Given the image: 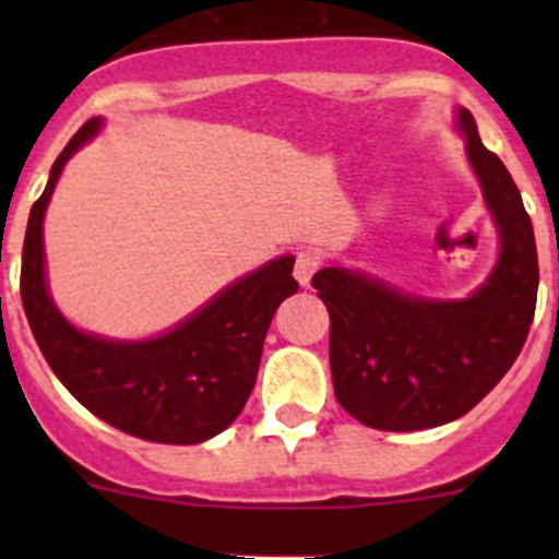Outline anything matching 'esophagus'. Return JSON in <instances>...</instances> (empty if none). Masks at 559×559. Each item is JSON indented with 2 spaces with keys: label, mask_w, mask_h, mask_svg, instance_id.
I'll list each match as a JSON object with an SVG mask.
<instances>
[{
  "label": "esophagus",
  "mask_w": 559,
  "mask_h": 559,
  "mask_svg": "<svg viewBox=\"0 0 559 559\" xmlns=\"http://www.w3.org/2000/svg\"><path fill=\"white\" fill-rule=\"evenodd\" d=\"M321 267V257L316 251H300L295 257V278L300 286H311V278L316 270Z\"/></svg>",
  "instance_id": "1"
}]
</instances>
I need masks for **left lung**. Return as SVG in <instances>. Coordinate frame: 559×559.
Masks as SVG:
<instances>
[{"label":"left lung","mask_w":559,"mask_h":559,"mask_svg":"<svg viewBox=\"0 0 559 559\" xmlns=\"http://www.w3.org/2000/svg\"><path fill=\"white\" fill-rule=\"evenodd\" d=\"M460 127L503 243L487 284L462 302H430L343 267L319 270L311 281L330 311L337 403L373 430H427L465 416L509 373L533 324V224L467 110H460Z\"/></svg>","instance_id":"8db88e82"}]
</instances>
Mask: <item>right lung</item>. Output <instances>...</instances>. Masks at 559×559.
<instances>
[{
	"instance_id": "1",
	"label": "right lung",
	"mask_w": 559,
	"mask_h": 559,
	"mask_svg": "<svg viewBox=\"0 0 559 559\" xmlns=\"http://www.w3.org/2000/svg\"><path fill=\"white\" fill-rule=\"evenodd\" d=\"M97 129L99 118H92L72 134L32 205L21 259L26 319L56 379L94 416L151 443H202L243 411L257 384L270 319L300 289L292 278L295 259L267 262L156 341L116 343L78 332L45 289L43 216L64 162Z\"/></svg>"
}]
</instances>
